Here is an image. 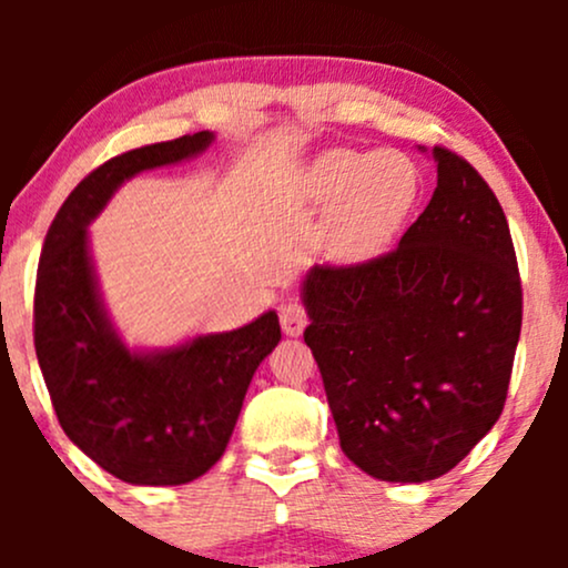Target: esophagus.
Masks as SVG:
<instances>
[{
    "instance_id": "34e87169",
    "label": "esophagus",
    "mask_w": 568,
    "mask_h": 568,
    "mask_svg": "<svg viewBox=\"0 0 568 568\" xmlns=\"http://www.w3.org/2000/svg\"><path fill=\"white\" fill-rule=\"evenodd\" d=\"M306 323H310V315H306L302 302L293 298V302L283 304V310H280V325H283L285 336H302Z\"/></svg>"
}]
</instances>
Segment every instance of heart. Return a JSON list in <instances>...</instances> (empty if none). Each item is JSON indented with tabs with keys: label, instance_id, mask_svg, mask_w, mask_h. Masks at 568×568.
I'll list each match as a JSON object with an SVG mask.
<instances>
[{
	"label": "heart",
	"instance_id": "b5f03b06",
	"mask_svg": "<svg viewBox=\"0 0 568 568\" xmlns=\"http://www.w3.org/2000/svg\"><path fill=\"white\" fill-rule=\"evenodd\" d=\"M414 162L397 152L331 149L310 162L298 192L331 207L321 230V251L336 264H361L393 243L416 200Z\"/></svg>",
	"mask_w": 568,
	"mask_h": 568
}]
</instances>
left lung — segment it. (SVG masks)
<instances>
[{"label": "left lung", "instance_id": "left-lung-1", "mask_svg": "<svg viewBox=\"0 0 568 568\" xmlns=\"http://www.w3.org/2000/svg\"><path fill=\"white\" fill-rule=\"evenodd\" d=\"M438 186L395 251L304 277L306 347L342 452L389 484L454 470L497 425L524 321L497 194L435 146Z\"/></svg>", "mask_w": 568, "mask_h": 568}]
</instances>
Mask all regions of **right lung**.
Segmentation results:
<instances>
[{"label":"right lung","mask_w":568,"mask_h":568,"mask_svg":"<svg viewBox=\"0 0 568 568\" xmlns=\"http://www.w3.org/2000/svg\"><path fill=\"white\" fill-rule=\"evenodd\" d=\"M211 143V130H200L103 162L63 202L39 258L34 347L58 422L95 465L133 486H181L211 470L258 363L280 342L270 310L226 334L128 349L101 302L90 221L128 179L197 158Z\"/></svg>","instance_id":"right-lung-1"}]
</instances>
